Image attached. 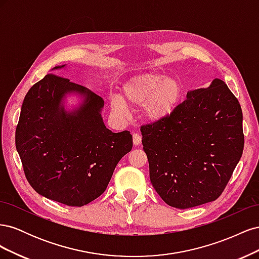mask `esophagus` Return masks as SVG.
<instances>
[{"instance_id":"obj_1","label":"esophagus","mask_w":259,"mask_h":259,"mask_svg":"<svg viewBox=\"0 0 259 259\" xmlns=\"http://www.w3.org/2000/svg\"><path fill=\"white\" fill-rule=\"evenodd\" d=\"M133 142H134L135 146L140 145V143H142V136H140L138 133H134V134H133Z\"/></svg>"}]
</instances>
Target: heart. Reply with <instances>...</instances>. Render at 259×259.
<instances>
[{
  "instance_id": "b5f03b06",
  "label": "heart",
  "mask_w": 259,
  "mask_h": 259,
  "mask_svg": "<svg viewBox=\"0 0 259 259\" xmlns=\"http://www.w3.org/2000/svg\"><path fill=\"white\" fill-rule=\"evenodd\" d=\"M183 95V84L177 77L161 73H144L133 76L122 88V97L110 99L111 111L123 116L127 107L144 106L148 120L160 122L175 110Z\"/></svg>"
}]
</instances>
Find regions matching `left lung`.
Listing matches in <instances>:
<instances>
[{
  "label": "left lung",
  "instance_id": "8db88e82",
  "mask_svg": "<svg viewBox=\"0 0 259 259\" xmlns=\"http://www.w3.org/2000/svg\"><path fill=\"white\" fill-rule=\"evenodd\" d=\"M242 109L224 81L187 93L168 117L143 125L150 180L176 208L215 201L240 161L244 135Z\"/></svg>",
  "mask_w": 259,
  "mask_h": 259
}]
</instances>
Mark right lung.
I'll use <instances>...</instances> for the list:
<instances>
[{
  "label": "right lung",
  "mask_w": 259,
  "mask_h": 259,
  "mask_svg": "<svg viewBox=\"0 0 259 259\" xmlns=\"http://www.w3.org/2000/svg\"><path fill=\"white\" fill-rule=\"evenodd\" d=\"M71 92L84 100L66 112L62 99ZM104 104L85 86L52 73L29 90L15 139L26 178L38 194L83 206L105 192L116 164L132 150L133 137L128 131L106 127L100 114Z\"/></svg>",
  "instance_id": "right-lung-1"
}]
</instances>
